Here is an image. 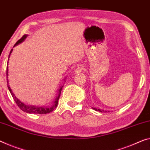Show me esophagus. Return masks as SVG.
<instances>
[{"label":"esophagus","mask_w":150,"mask_h":150,"mask_svg":"<svg viewBox=\"0 0 150 150\" xmlns=\"http://www.w3.org/2000/svg\"><path fill=\"white\" fill-rule=\"evenodd\" d=\"M84 67V66H83L82 65H79V66H78L77 67H76V68L75 69V70H74V72H75V74H79V73H80L82 71V70H83V68Z\"/></svg>","instance_id":"1"}]
</instances>
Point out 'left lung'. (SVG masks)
<instances>
[{
	"instance_id": "obj_1",
	"label": "left lung",
	"mask_w": 150,
	"mask_h": 150,
	"mask_svg": "<svg viewBox=\"0 0 150 150\" xmlns=\"http://www.w3.org/2000/svg\"><path fill=\"white\" fill-rule=\"evenodd\" d=\"M93 109L94 110H96V111H99V112H107V110H100V109H96V108H93Z\"/></svg>"
}]
</instances>
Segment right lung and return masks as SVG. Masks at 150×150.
<instances>
[{
  "label": "right lung",
  "instance_id": "1",
  "mask_svg": "<svg viewBox=\"0 0 150 150\" xmlns=\"http://www.w3.org/2000/svg\"><path fill=\"white\" fill-rule=\"evenodd\" d=\"M27 37V35H24L19 40L17 41V42L15 43V45H14V47L16 46L18 44H19L20 43H21L23 41L25 38H26ZM13 52V49L11 50L10 52V54H9L8 56V60H9V57H10V56L11 54V53ZM8 63H7V67H6V78H7V86H8V88L9 90V91H10V93L11 94V95H12L13 98L14 99V100H15V102L16 103V104L17 105L18 107H19L21 110H22L23 111H24L25 112H27V113H33V114H47V113H49V112H52L55 109H56L57 105V103H58V100L59 98V96H60V94H61V91H62V87H60V88L59 89L58 91V95H57V97L55 99V101L54 103V105H53L51 107H49V108H46V107H36V106H32V105H27L24 104L23 103H22L21 101L20 100H19L17 97H16V96L14 94V93L12 92V90H11L10 86H9V84H8Z\"/></svg>",
  "mask_w": 150,
  "mask_h": 150
}]
</instances>
